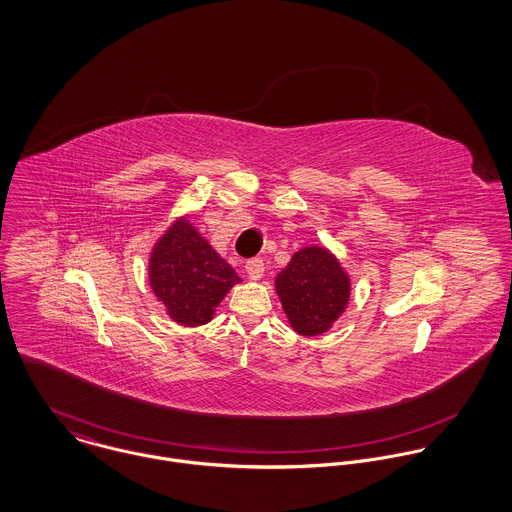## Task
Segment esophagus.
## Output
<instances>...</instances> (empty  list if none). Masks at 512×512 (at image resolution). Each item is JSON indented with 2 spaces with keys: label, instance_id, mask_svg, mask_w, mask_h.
Segmentation results:
<instances>
[{
  "label": "esophagus",
  "instance_id": "34e87169",
  "mask_svg": "<svg viewBox=\"0 0 512 512\" xmlns=\"http://www.w3.org/2000/svg\"><path fill=\"white\" fill-rule=\"evenodd\" d=\"M244 270H246L248 278L256 282V280H260L264 276V260L262 258H252V260L246 262Z\"/></svg>",
  "mask_w": 512,
  "mask_h": 512
}]
</instances>
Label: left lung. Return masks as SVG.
<instances>
[{
  "label": "left lung",
  "mask_w": 512,
  "mask_h": 512,
  "mask_svg": "<svg viewBox=\"0 0 512 512\" xmlns=\"http://www.w3.org/2000/svg\"><path fill=\"white\" fill-rule=\"evenodd\" d=\"M276 292L293 331L317 337L347 309L351 278L327 248L305 246L276 276Z\"/></svg>",
  "instance_id": "left-lung-1"
}]
</instances>
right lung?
Wrapping results in <instances>:
<instances>
[{"label":"right lung","mask_w":512,"mask_h":512,"mask_svg":"<svg viewBox=\"0 0 512 512\" xmlns=\"http://www.w3.org/2000/svg\"><path fill=\"white\" fill-rule=\"evenodd\" d=\"M147 274L167 315L185 327L209 323L222 297L240 282L187 217L175 220L155 242Z\"/></svg>","instance_id":"1"}]
</instances>
